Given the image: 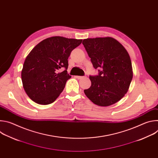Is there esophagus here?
Wrapping results in <instances>:
<instances>
[{
    "label": "esophagus",
    "instance_id": "34e87169",
    "mask_svg": "<svg viewBox=\"0 0 158 158\" xmlns=\"http://www.w3.org/2000/svg\"><path fill=\"white\" fill-rule=\"evenodd\" d=\"M86 77V76H76V77L77 79H82V78H83V77Z\"/></svg>",
    "mask_w": 158,
    "mask_h": 158
}]
</instances>
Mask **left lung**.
<instances>
[{
  "label": "left lung",
  "instance_id": "obj_1",
  "mask_svg": "<svg viewBox=\"0 0 158 158\" xmlns=\"http://www.w3.org/2000/svg\"><path fill=\"white\" fill-rule=\"evenodd\" d=\"M82 44L91 58L98 76H90L91 85L84 89L86 96L100 106H109L127 93L133 73L129 55L115 39L96 37L84 39Z\"/></svg>",
  "mask_w": 158,
  "mask_h": 158
}]
</instances>
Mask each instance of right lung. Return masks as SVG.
<instances>
[{"label": "right lung", "instance_id": "add662e5", "mask_svg": "<svg viewBox=\"0 0 158 158\" xmlns=\"http://www.w3.org/2000/svg\"><path fill=\"white\" fill-rule=\"evenodd\" d=\"M82 39L60 36L47 38L39 42L26 58L21 72L24 89L35 102L52 103L71 76L67 74L68 57ZM63 68L65 70L60 71Z\"/></svg>", "mask_w": 158, "mask_h": 158}]
</instances>
